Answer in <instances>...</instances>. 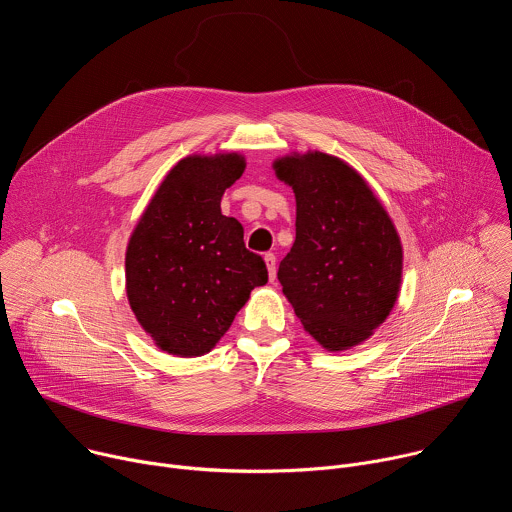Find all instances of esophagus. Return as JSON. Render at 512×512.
<instances>
[{
  "mask_svg": "<svg viewBox=\"0 0 512 512\" xmlns=\"http://www.w3.org/2000/svg\"><path fill=\"white\" fill-rule=\"evenodd\" d=\"M265 263H267L269 279L275 281V277H277V257L273 253H265Z\"/></svg>",
  "mask_w": 512,
  "mask_h": 512,
  "instance_id": "obj_1",
  "label": "esophagus"
}]
</instances>
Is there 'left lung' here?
Wrapping results in <instances>:
<instances>
[{
	"label": "left lung",
	"mask_w": 512,
	"mask_h": 512,
	"mask_svg": "<svg viewBox=\"0 0 512 512\" xmlns=\"http://www.w3.org/2000/svg\"><path fill=\"white\" fill-rule=\"evenodd\" d=\"M297 203L295 243L277 277L295 315L331 350L358 346L392 311L402 277L398 233L366 181L323 152L275 162Z\"/></svg>",
	"instance_id": "1"
}]
</instances>
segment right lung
Returning a JSON list of instances; mask_svg holds the SVG:
<instances>
[{"instance_id":"add662e5","label":"right lung","mask_w":512,"mask_h":512,"mask_svg":"<svg viewBox=\"0 0 512 512\" xmlns=\"http://www.w3.org/2000/svg\"><path fill=\"white\" fill-rule=\"evenodd\" d=\"M245 170L243 156H189L162 181L126 251V293L156 346L203 356L231 327L251 289L267 283L261 255L221 199Z\"/></svg>"}]
</instances>
